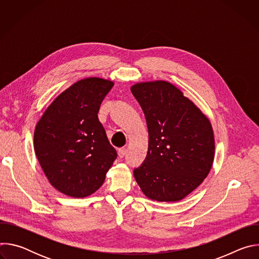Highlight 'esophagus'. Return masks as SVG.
<instances>
[{"label":"esophagus","mask_w":259,"mask_h":259,"mask_svg":"<svg viewBox=\"0 0 259 259\" xmlns=\"http://www.w3.org/2000/svg\"><path fill=\"white\" fill-rule=\"evenodd\" d=\"M126 153H127V150L125 149V147H122V149H119V150H118V156H119L120 158H124V156L126 155Z\"/></svg>","instance_id":"34e87169"}]
</instances>
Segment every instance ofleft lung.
I'll return each instance as SVG.
<instances>
[{"instance_id": "left-lung-1", "label": "left lung", "mask_w": 259, "mask_h": 259, "mask_svg": "<svg viewBox=\"0 0 259 259\" xmlns=\"http://www.w3.org/2000/svg\"><path fill=\"white\" fill-rule=\"evenodd\" d=\"M149 129V151L134 170L141 192L158 202H179L209 174L215 155L212 125L175 85L162 80L131 86Z\"/></svg>"}]
</instances>
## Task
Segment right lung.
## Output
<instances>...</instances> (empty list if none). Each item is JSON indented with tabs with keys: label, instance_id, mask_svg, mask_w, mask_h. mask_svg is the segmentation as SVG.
<instances>
[{
	"label": "right lung",
	"instance_id": "1",
	"mask_svg": "<svg viewBox=\"0 0 259 259\" xmlns=\"http://www.w3.org/2000/svg\"><path fill=\"white\" fill-rule=\"evenodd\" d=\"M113 86V81L97 77L73 83L50 103L35 125V156L51 186L65 196L94 194L117 158L97 116Z\"/></svg>",
	"mask_w": 259,
	"mask_h": 259
}]
</instances>
